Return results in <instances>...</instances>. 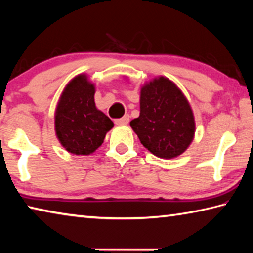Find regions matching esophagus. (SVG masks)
Instances as JSON below:
<instances>
[{"label": "esophagus", "mask_w": 253, "mask_h": 253, "mask_svg": "<svg viewBox=\"0 0 253 253\" xmlns=\"http://www.w3.org/2000/svg\"><path fill=\"white\" fill-rule=\"evenodd\" d=\"M128 123H129V116H128V115H125L123 118H119L115 121L116 125H127Z\"/></svg>", "instance_id": "1"}]
</instances>
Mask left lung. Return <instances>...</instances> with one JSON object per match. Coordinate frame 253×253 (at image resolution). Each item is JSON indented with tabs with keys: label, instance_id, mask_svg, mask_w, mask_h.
Returning a JSON list of instances; mask_svg holds the SVG:
<instances>
[{
	"label": "left lung",
	"instance_id": "8db88e82",
	"mask_svg": "<svg viewBox=\"0 0 253 253\" xmlns=\"http://www.w3.org/2000/svg\"><path fill=\"white\" fill-rule=\"evenodd\" d=\"M130 126L144 147L166 160L185 152L195 134L193 111L186 97L165 77L140 89V114Z\"/></svg>",
	"mask_w": 253,
	"mask_h": 253
}]
</instances>
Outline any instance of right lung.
<instances>
[{
    "label": "right lung",
    "mask_w": 253,
    "mask_h": 253,
    "mask_svg": "<svg viewBox=\"0 0 253 253\" xmlns=\"http://www.w3.org/2000/svg\"><path fill=\"white\" fill-rule=\"evenodd\" d=\"M95 85L78 75L66 85L55 109L54 128L60 144L76 155H89L101 146L114 127L95 104Z\"/></svg>",
    "instance_id": "add662e5"
}]
</instances>
